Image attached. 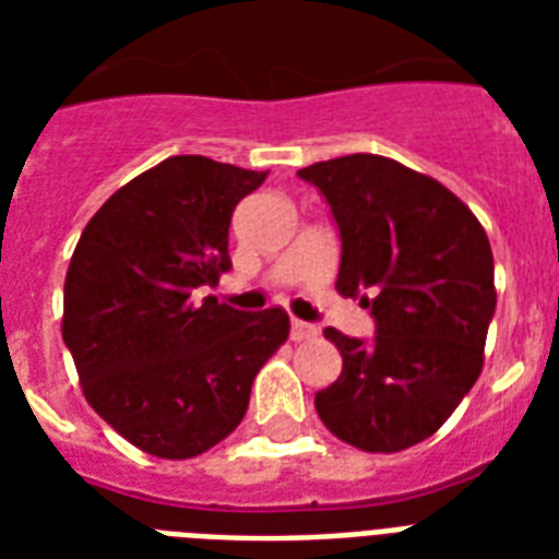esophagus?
Returning <instances> with one entry per match:
<instances>
[{"label":"esophagus","instance_id":"1","mask_svg":"<svg viewBox=\"0 0 559 559\" xmlns=\"http://www.w3.org/2000/svg\"><path fill=\"white\" fill-rule=\"evenodd\" d=\"M316 324H310V322H293V328H289V336H293V340L296 342H305V340H313L316 336Z\"/></svg>","mask_w":559,"mask_h":559}]
</instances>
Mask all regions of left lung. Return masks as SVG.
Segmentation results:
<instances>
[{
	"label": "left lung",
	"mask_w": 559,
	"mask_h": 559,
	"mask_svg": "<svg viewBox=\"0 0 559 559\" xmlns=\"http://www.w3.org/2000/svg\"><path fill=\"white\" fill-rule=\"evenodd\" d=\"M298 177L324 193L340 226L336 289L377 324L371 342L324 331L342 373L316 394V412L357 450H408L441 429L485 366L490 240L450 188L385 156L316 162Z\"/></svg>",
	"instance_id": "8db88e82"
}]
</instances>
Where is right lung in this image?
<instances>
[{
  "label": "right lung",
  "instance_id": "1",
  "mask_svg": "<svg viewBox=\"0 0 559 559\" xmlns=\"http://www.w3.org/2000/svg\"><path fill=\"white\" fill-rule=\"evenodd\" d=\"M266 170L170 156L86 223L63 287V342L83 397L156 459L202 455L235 432L263 362L287 342L281 307L200 298L231 270L235 205Z\"/></svg>",
  "mask_w": 559,
  "mask_h": 559
}]
</instances>
